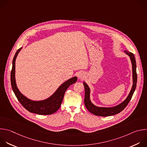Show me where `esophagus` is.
<instances>
[{"label": "esophagus", "mask_w": 147, "mask_h": 147, "mask_svg": "<svg viewBox=\"0 0 147 147\" xmlns=\"http://www.w3.org/2000/svg\"><path fill=\"white\" fill-rule=\"evenodd\" d=\"M78 77L79 79L82 80V79L84 78V77H85V74H84V73H82V72H81V73H80L78 74Z\"/></svg>", "instance_id": "34e87169"}]
</instances>
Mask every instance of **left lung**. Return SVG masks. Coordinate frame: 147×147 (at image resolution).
<instances>
[{
	"instance_id": "left-lung-1",
	"label": "left lung",
	"mask_w": 147,
	"mask_h": 147,
	"mask_svg": "<svg viewBox=\"0 0 147 147\" xmlns=\"http://www.w3.org/2000/svg\"><path fill=\"white\" fill-rule=\"evenodd\" d=\"M125 53H126L129 57L132 63V72H133V86L131 89L127 97V98L123 101L122 103L119 105L113 107H99L93 105L90 100V89L88 85L84 82V86L85 88V99H84V104L87 109V110L91 113L92 114L97 115V116H102V117H108L111 115H114L117 114L121 112L128 105L130 101L132 96L135 91L137 84V76L136 73V63L134 55L133 53L125 51Z\"/></svg>"
}]
</instances>
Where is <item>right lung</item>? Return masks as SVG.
Segmentation results:
<instances>
[{
	"label": "right lung",
	"mask_w": 147,
	"mask_h": 147,
	"mask_svg": "<svg viewBox=\"0 0 147 147\" xmlns=\"http://www.w3.org/2000/svg\"><path fill=\"white\" fill-rule=\"evenodd\" d=\"M22 47L18 49L14 57L12 70L11 71V86L18 100L25 109L32 113L39 115H50L55 113L59 110L61 106L66 90L70 85L77 81V77H74L65 82L51 96L44 100L33 101L28 99L18 90L15 78L16 59Z\"/></svg>",
	"instance_id": "obj_1"
}]
</instances>
